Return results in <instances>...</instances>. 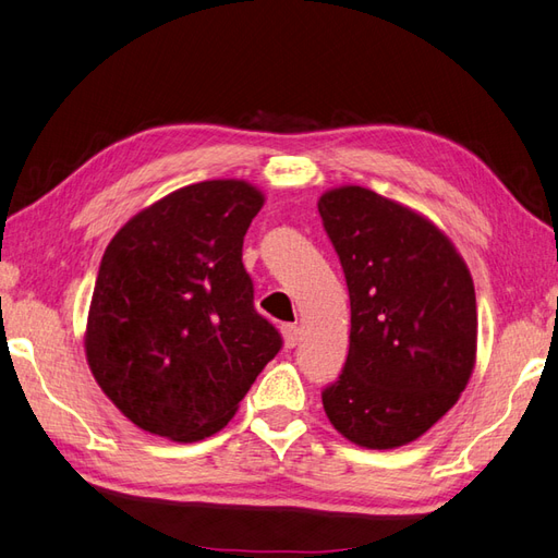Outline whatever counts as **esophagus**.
Masks as SVG:
<instances>
[{
    "label": "esophagus",
    "instance_id": "esophagus-1",
    "mask_svg": "<svg viewBox=\"0 0 558 558\" xmlns=\"http://www.w3.org/2000/svg\"><path fill=\"white\" fill-rule=\"evenodd\" d=\"M280 332H282V344L288 349H292L296 342H300V326H294V323H284Z\"/></svg>",
    "mask_w": 558,
    "mask_h": 558
}]
</instances>
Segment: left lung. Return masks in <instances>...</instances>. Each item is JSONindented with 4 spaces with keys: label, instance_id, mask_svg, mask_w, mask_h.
<instances>
[{
    "label": "left lung",
    "instance_id": "obj_1",
    "mask_svg": "<svg viewBox=\"0 0 558 558\" xmlns=\"http://www.w3.org/2000/svg\"><path fill=\"white\" fill-rule=\"evenodd\" d=\"M318 211L352 304L347 364L323 390V409L349 442L404 447L430 430L471 380V270L430 218L368 187L323 192Z\"/></svg>",
    "mask_w": 558,
    "mask_h": 558
}]
</instances>
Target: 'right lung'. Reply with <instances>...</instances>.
Returning <instances> with one entry per match:
<instances>
[{
    "label": "right lung",
    "instance_id": "obj_1",
    "mask_svg": "<svg viewBox=\"0 0 558 558\" xmlns=\"http://www.w3.org/2000/svg\"><path fill=\"white\" fill-rule=\"evenodd\" d=\"M266 197L247 180H204L137 211L95 282L85 356L101 392L142 430L175 442L235 416L280 335L256 314L242 242Z\"/></svg>",
    "mask_w": 558,
    "mask_h": 558
}]
</instances>
